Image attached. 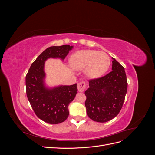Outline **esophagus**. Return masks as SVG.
I'll list each match as a JSON object with an SVG mask.
<instances>
[{
    "label": "esophagus",
    "instance_id": "obj_1",
    "mask_svg": "<svg viewBox=\"0 0 155 155\" xmlns=\"http://www.w3.org/2000/svg\"><path fill=\"white\" fill-rule=\"evenodd\" d=\"M86 88V83L85 81H81L78 84V91L81 92H83Z\"/></svg>",
    "mask_w": 155,
    "mask_h": 155
}]
</instances>
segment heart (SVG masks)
Instances as JSON below:
<instances>
[{
	"label": "heart",
	"instance_id": "b5f03b06",
	"mask_svg": "<svg viewBox=\"0 0 155 155\" xmlns=\"http://www.w3.org/2000/svg\"><path fill=\"white\" fill-rule=\"evenodd\" d=\"M70 65L76 70L85 69L87 76L91 79L101 77L110 65L109 56L105 52L96 50H79L70 58Z\"/></svg>",
	"mask_w": 155,
	"mask_h": 155
}]
</instances>
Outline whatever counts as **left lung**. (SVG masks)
Wrapping results in <instances>:
<instances>
[{"label":"left lung","instance_id":"1","mask_svg":"<svg viewBox=\"0 0 155 155\" xmlns=\"http://www.w3.org/2000/svg\"><path fill=\"white\" fill-rule=\"evenodd\" d=\"M112 59V71L89 80V88L85 92L87 115L97 122H107L118 114L127 91L124 67Z\"/></svg>","mask_w":155,"mask_h":155}]
</instances>
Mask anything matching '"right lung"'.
<instances>
[{
  "instance_id": "1",
  "label": "right lung",
  "mask_w": 155,
  "mask_h": 155,
  "mask_svg": "<svg viewBox=\"0 0 155 155\" xmlns=\"http://www.w3.org/2000/svg\"><path fill=\"white\" fill-rule=\"evenodd\" d=\"M72 46H50L42 52L31 65L26 76V95L39 118L51 124L62 123L69 115L68 105L78 92L77 84L53 88L45 86V61L48 58L64 59Z\"/></svg>"
}]
</instances>
